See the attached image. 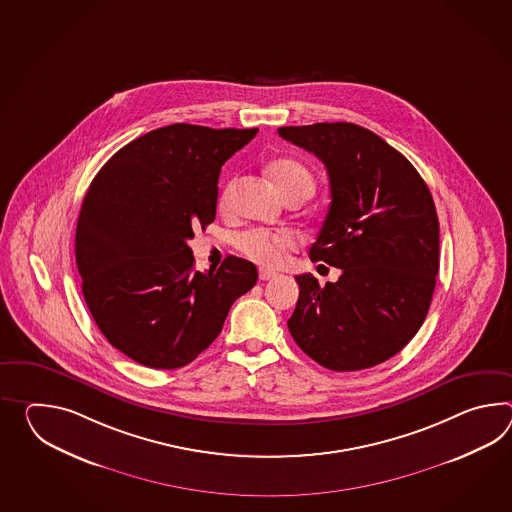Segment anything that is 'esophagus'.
Wrapping results in <instances>:
<instances>
[{
	"label": "esophagus",
	"instance_id": "obj_1",
	"mask_svg": "<svg viewBox=\"0 0 512 512\" xmlns=\"http://www.w3.org/2000/svg\"><path fill=\"white\" fill-rule=\"evenodd\" d=\"M273 277H277V272H273V270H266V268L259 270V279H261V281H270Z\"/></svg>",
	"mask_w": 512,
	"mask_h": 512
}]
</instances>
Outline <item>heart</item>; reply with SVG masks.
I'll use <instances>...</instances> for the list:
<instances>
[{"label": "heart", "mask_w": 512, "mask_h": 512, "mask_svg": "<svg viewBox=\"0 0 512 512\" xmlns=\"http://www.w3.org/2000/svg\"><path fill=\"white\" fill-rule=\"evenodd\" d=\"M270 176L281 193L288 194L296 189H314V178L305 165L296 159H277L270 165ZM233 193V183H229L220 196V204L228 205ZM296 233L292 231H266V229H251L242 233L235 240L242 255L250 261L262 266H277L281 264L286 251L294 250L297 246Z\"/></svg>", "instance_id": "heart-1"}]
</instances>
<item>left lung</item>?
Segmentation results:
<instances>
[{
    "label": "left lung",
    "mask_w": 512,
    "mask_h": 512,
    "mask_svg": "<svg viewBox=\"0 0 512 512\" xmlns=\"http://www.w3.org/2000/svg\"><path fill=\"white\" fill-rule=\"evenodd\" d=\"M277 132L327 167L332 202L308 255L341 270L325 286L312 273L297 275L288 330L303 353L332 371L382 364L408 345L432 303L439 272L432 193L408 159L362 126Z\"/></svg>",
    "instance_id": "1"
}]
</instances>
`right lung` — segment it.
<instances>
[{
  "label": "right lung",
  "instance_id": "1",
  "mask_svg": "<svg viewBox=\"0 0 512 512\" xmlns=\"http://www.w3.org/2000/svg\"><path fill=\"white\" fill-rule=\"evenodd\" d=\"M259 128L163 126L117 150L82 200L75 259L104 338L152 369L191 364L257 283L255 264L229 255L194 270L193 229L216 215L222 165Z\"/></svg>",
  "mask_w": 512,
  "mask_h": 512
}]
</instances>
